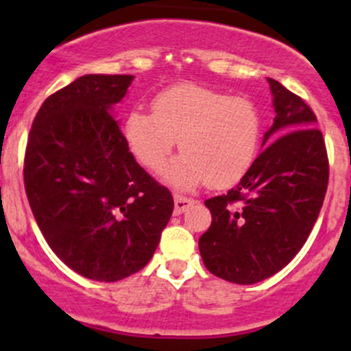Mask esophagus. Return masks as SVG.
Returning <instances> with one entry per match:
<instances>
[{"label":"esophagus","instance_id":"esophagus-1","mask_svg":"<svg viewBox=\"0 0 351 351\" xmlns=\"http://www.w3.org/2000/svg\"><path fill=\"white\" fill-rule=\"evenodd\" d=\"M193 204H195V200H193V198L183 197V195H175V212L176 214H183V212L189 210Z\"/></svg>","mask_w":351,"mask_h":351}]
</instances>
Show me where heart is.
<instances>
[{
    "label": "heart",
    "mask_w": 351,
    "mask_h": 351,
    "mask_svg": "<svg viewBox=\"0 0 351 351\" xmlns=\"http://www.w3.org/2000/svg\"><path fill=\"white\" fill-rule=\"evenodd\" d=\"M260 129L253 101L198 84L166 88L153 98V113L136 107L123 120L129 151L151 171L165 166L180 139L183 153L166 171L180 189L238 183L256 158Z\"/></svg>",
    "instance_id": "b5f03b06"
}]
</instances>
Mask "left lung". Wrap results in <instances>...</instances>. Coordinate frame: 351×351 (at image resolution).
Here are the masks:
<instances>
[{"label":"left lung","instance_id":"1","mask_svg":"<svg viewBox=\"0 0 351 351\" xmlns=\"http://www.w3.org/2000/svg\"><path fill=\"white\" fill-rule=\"evenodd\" d=\"M268 83L277 115L263 137L267 146L236 189L205 200L212 224L198 250L207 270L232 284H256L289 265L309 238L328 190L316 113L278 81Z\"/></svg>","mask_w":351,"mask_h":351}]
</instances>
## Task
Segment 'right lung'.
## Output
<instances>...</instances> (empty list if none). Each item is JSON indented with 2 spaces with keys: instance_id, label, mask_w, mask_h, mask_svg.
<instances>
[{
  "instance_id": "1",
  "label": "right lung",
  "mask_w": 351,
  "mask_h": 351,
  "mask_svg": "<svg viewBox=\"0 0 351 351\" xmlns=\"http://www.w3.org/2000/svg\"><path fill=\"white\" fill-rule=\"evenodd\" d=\"M132 80L86 74L52 93L25 149V192L45 241L71 270L98 282L146 267L175 205L110 113Z\"/></svg>"
}]
</instances>
